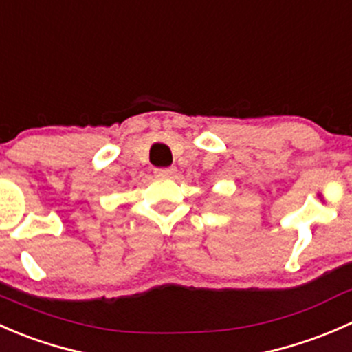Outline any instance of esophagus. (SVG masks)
<instances>
[{
	"instance_id": "obj_1",
	"label": "esophagus",
	"mask_w": 352,
	"mask_h": 352,
	"mask_svg": "<svg viewBox=\"0 0 352 352\" xmlns=\"http://www.w3.org/2000/svg\"><path fill=\"white\" fill-rule=\"evenodd\" d=\"M156 175H162V177H173L177 173L175 166H166V168H155Z\"/></svg>"
}]
</instances>
